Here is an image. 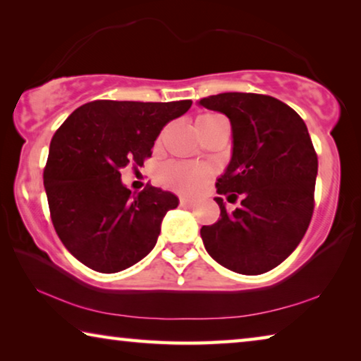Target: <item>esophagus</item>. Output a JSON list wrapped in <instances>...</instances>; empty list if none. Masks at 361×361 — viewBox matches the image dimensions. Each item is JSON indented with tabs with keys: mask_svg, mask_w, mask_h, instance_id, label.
Listing matches in <instances>:
<instances>
[{
	"mask_svg": "<svg viewBox=\"0 0 361 361\" xmlns=\"http://www.w3.org/2000/svg\"><path fill=\"white\" fill-rule=\"evenodd\" d=\"M180 204L185 205V207H191V205L194 204V201H192V199H190V197H181L180 199Z\"/></svg>",
	"mask_w": 361,
	"mask_h": 361,
	"instance_id": "1",
	"label": "esophagus"
}]
</instances>
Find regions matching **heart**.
Segmentation results:
<instances>
[{
  "instance_id": "1",
  "label": "heart",
  "mask_w": 361,
  "mask_h": 361,
  "mask_svg": "<svg viewBox=\"0 0 361 361\" xmlns=\"http://www.w3.org/2000/svg\"><path fill=\"white\" fill-rule=\"evenodd\" d=\"M215 117L219 116H216V114H202V116L197 117L196 123ZM209 169L190 162H169L162 165V169L159 170V181L162 183L164 186L171 188V190L180 192L197 191L199 188L209 180Z\"/></svg>"
}]
</instances>
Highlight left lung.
Returning a JSON list of instances; mask_svg holds the SVG:
<instances>
[{
	"label": "left lung",
	"instance_id": "obj_1",
	"mask_svg": "<svg viewBox=\"0 0 361 361\" xmlns=\"http://www.w3.org/2000/svg\"><path fill=\"white\" fill-rule=\"evenodd\" d=\"M199 104L230 118L233 156L216 192L241 207L201 228L214 260L241 274L273 270L294 252L310 225L318 156L307 125L294 109L255 93H220Z\"/></svg>",
	"mask_w": 361,
	"mask_h": 361
}]
</instances>
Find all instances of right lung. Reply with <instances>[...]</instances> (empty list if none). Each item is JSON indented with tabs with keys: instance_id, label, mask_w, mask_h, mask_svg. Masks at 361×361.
<instances>
[{
	"instance_id": "right-lung-1",
	"label": "right lung",
	"mask_w": 361,
	"mask_h": 361,
	"mask_svg": "<svg viewBox=\"0 0 361 361\" xmlns=\"http://www.w3.org/2000/svg\"><path fill=\"white\" fill-rule=\"evenodd\" d=\"M192 101L98 99L75 109L53 136L43 171L51 221L66 249L99 273H117L151 252L178 197L147 186L133 196L120 170L141 167L170 120Z\"/></svg>"
}]
</instances>
